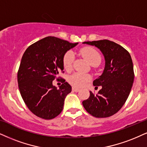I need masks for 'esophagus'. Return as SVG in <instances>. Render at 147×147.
<instances>
[{
	"mask_svg": "<svg viewBox=\"0 0 147 147\" xmlns=\"http://www.w3.org/2000/svg\"><path fill=\"white\" fill-rule=\"evenodd\" d=\"M72 90H73V91H75V92H78L80 89H79V88H76V87H74V86H73V87H72Z\"/></svg>",
	"mask_w": 147,
	"mask_h": 147,
	"instance_id": "obj_1",
	"label": "esophagus"
}]
</instances>
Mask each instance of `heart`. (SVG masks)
Segmentation results:
<instances>
[{
  "instance_id": "obj_1",
  "label": "heart",
  "mask_w": 147,
  "mask_h": 147,
  "mask_svg": "<svg viewBox=\"0 0 147 147\" xmlns=\"http://www.w3.org/2000/svg\"><path fill=\"white\" fill-rule=\"evenodd\" d=\"M80 53L90 65L94 63L99 64L101 61V54L97 50L92 47H84L80 50ZM74 60L75 54L73 51L68 50L65 52L62 59L63 67L65 70L70 71L71 69ZM91 76L89 74L80 72H75L68 77L69 82L75 87H82L86 84V83L89 82Z\"/></svg>"
}]
</instances>
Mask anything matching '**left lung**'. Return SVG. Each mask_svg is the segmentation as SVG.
Instances as JSON below:
<instances>
[{
    "instance_id": "left-lung-1",
    "label": "left lung",
    "mask_w": 147,
    "mask_h": 147,
    "mask_svg": "<svg viewBox=\"0 0 147 147\" xmlns=\"http://www.w3.org/2000/svg\"><path fill=\"white\" fill-rule=\"evenodd\" d=\"M84 43L98 48L106 65L102 75L93 81L94 86L102 88L97 95L90 91L89 97L82 101L83 106L93 117H109L119 111L131 91L134 79L131 57L123 47L108 39Z\"/></svg>"
}]
</instances>
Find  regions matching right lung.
<instances>
[{"label": "right lung", "mask_w": 147, "mask_h": 147, "mask_svg": "<svg viewBox=\"0 0 147 147\" xmlns=\"http://www.w3.org/2000/svg\"><path fill=\"white\" fill-rule=\"evenodd\" d=\"M77 44L50 36L32 43L24 53L18 71V87L25 104L37 117L49 120L62 112L71 86L62 79L58 89L52 81L63 71L64 54Z\"/></svg>", "instance_id": "right-lung-1"}]
</instances>
